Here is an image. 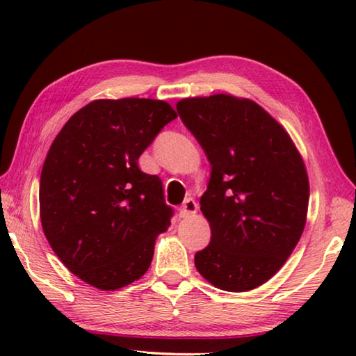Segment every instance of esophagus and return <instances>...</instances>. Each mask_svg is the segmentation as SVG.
I'll use <instances>...</instances> for the list:
<instances>
[{
    "instance_id": "34e87169",
    "label": "esophagus",
    "mask_w": 356,
    "mask_h": 356,
    "mask_svg": "<svg viewBox=\"0 0 356 356\" xmlns=\"http://www.w3.org/2000/svg\"><path fill=\"white\" fill-rule=\"evenodd\" d=\"M197 212V204L195 202V200H186L182 207H180V216L182 218H188V216L195 215Z\"/></svg>"
}]
</instances>
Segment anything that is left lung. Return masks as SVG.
Returning <instances> with one entry per match:
<instances>
[{"mask_svg": "<svg viewBox=\"0 0 356 356\" xmlns=\"http://www.w3.org/2000/svg\"><path fill=\"white\" fill-rule=\"evenodd\" d=\"M212 166L201 197L212 238L195 265L210 284L252 291L286 264L303 234L309 179L291 135L254 100L231 94L177 102Z\"/></svg>", "mask_w": 356, "mask_h": 356, "instance_id": "1", "label": "left lung"}]
</instances>
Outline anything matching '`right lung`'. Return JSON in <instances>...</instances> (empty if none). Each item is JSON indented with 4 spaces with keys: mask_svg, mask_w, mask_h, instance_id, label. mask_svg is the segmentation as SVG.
<instances>
[{
    "mask_svg": "<svg viewBox=\"0 0 356 356\" xmlns=\"http://www.w3.org/2000/svg\"><path fill=\"white\" fill-rule=\"evenodd\" d=\"M176 118L165 100L99 99L78 110L51 143L39 185L42 229L86 284L118 291L147 272L172 210L161 180L143 172L138 159Z\"/></svg>",
    "mask_w": 356,
    "mask_h": 356,
    "instance_id": "1",
    "label": "right lung"
}]
</instances>
